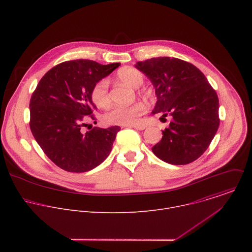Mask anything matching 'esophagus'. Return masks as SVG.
<instances>
[{
	"instance_id": "34e87169",
	"label": "esophagus",
	"mask_w": 252,
	"mask_h": 252,
	"mask_svg": "<svg viewBox=\"0 0 252 252\" xmlns=\"http://www.w3.org/2000/svg\"><path fill=\"white\" fill-rule=\"evenodd\" d=\"M130 127H133L135 129H138V130H142L147 128V125H143V124H140V125H134V126H131Z\"/></svg>"
}]
</instances>
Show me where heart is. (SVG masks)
I'll list each match as a JSON object with an SVG mask.
<instances>
[{
    "mask_svg": "<svg viewBox=\"0 0 252 252\" xmlns=\"http://www.w3.org/2000/svg\"><path fill=\"white\" fill-rule=\"evenodd\" d=\"M118 79L132 88H138L143 83V76L134 67H124L119 70ZM91 97L94 103L104 107L110 103L109 80L101 79L92 88ZM146 113V105L142 102H134L130 105H114L103 115V121L109 125L132 126L139 123L140 117Z\"/></svg>",
    "mask_w": 252,
    "mask_h": 252,
    "instance_id": "b5f03b06",
    "label": "heart"
}]
</instances>
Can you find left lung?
<instances>
[{
    "label": "left lung",
    "instance_id": "left-lung-1",
    "mask_svg": "<svg viewBox=\"0 0 252 252\" xmlns=\"http://www.w3.org/2000/svg\"><path fill=\"white\" fill-rule=\"evenodd\" d=\"M135 66L156 89L158 101L153 114L173 119L153 153L170 164L194 161L207 150L220 126L217 92L195 65L183 60L153 58L137 62Z\"/></svg>",
    "mask_w": 252,
    "mask_h": 252
}]
</instances>
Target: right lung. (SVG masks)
I'll return each instance as SVG.
<instances>
[{"instance_id": "obj_1", "label": "right lung", "mask_w": 252, "mask_h": 252, "mask_svg": "<svg viewBox=\"0 0 252 252\" xmlns=\"http://www.w3.org/2000/svg\"><path fill=\"white\" fill-rule=\"evenodd\" d=\"M121 63L100 64L75 60L52 67L41 79L30 100V127L46 156L69 172H85L109 157L121 127L83 132L86 120H95L91 91Z\"/></svg>"}]
</instances>
